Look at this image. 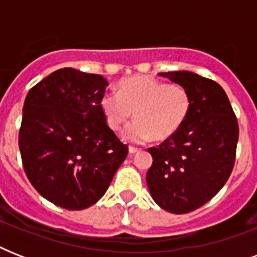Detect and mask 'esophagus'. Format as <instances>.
<instances>
[{"label":"esophagus","instance_id":"esophagus-1","mask_svg":"<svg viewBox=\"0 0 257 257\" xmlns=\"http://www.w3.org/2000/svg\"><path fill=\"white\" fill-rule=\"evenodd\" d=\"M139 151H140V149L136 148V147H129V153H131V155H135V153H137Z\"/></svg>","mask_w":257,"mask_h":257}]
</instances>
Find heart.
<instances>
[{
  "mask_svg": "<svg viewBox=\"0 0 257 257\" xmlns=\"http://www.w3.org/2000/svg\"><path fill=\"white\" fill-rule=\"evenodd\" d=\"M100 110L110 131L120 132L131 120L121 137L126 143L144 144L167 140L177 133L191 113L192 100L187 89L176 84L135 76L117 84V94L105 93L100 98Z\"/></svg>",
  "mask_w": 257,
  "mask_h": 257,
  "instance_id": "1",
  "label": "heart"
}]
</instances>
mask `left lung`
I'll list each match as a JSON object with an SVG mask.
<instances>
[{"mask_svg": "<svg viewBox=\"0 0 257 257\" xmlns=\"http://www.w3.org/2000/svg\"><path fill=\"white\" fill-rule=\"evenodd\" d=\"M159 76L187 89L192 106L179 132L149 148L147 184L159 207L188 213L208 203L227 183L235 164L239 126L224 89L188 70Z\"/></svg>", "mask_w": 257, "mask_h": 257, "instance_id": "left-lung-1", "label": "left lung"}]
</instances>
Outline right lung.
<instances>
[{
	"label": "right lung",
	"mask_w": 257,
	"mask_h": 257,
	"mask_svg": "<svg viewBox=\"0 0 257 257\" xmlns=\"http://www.w3.org/2000/svg\"><path fill=\"white\" fill-rule=\"evenodd\" d=\"M108 81L62 68L26 94L18 136L36 191L58 207L85 209L104 196L128 155L100 110Z\"/></svg>",
	"instance_id": "add662e5"
}]
</instances>
